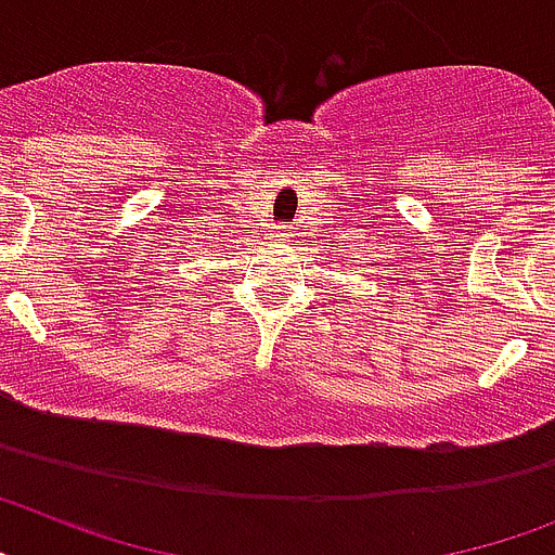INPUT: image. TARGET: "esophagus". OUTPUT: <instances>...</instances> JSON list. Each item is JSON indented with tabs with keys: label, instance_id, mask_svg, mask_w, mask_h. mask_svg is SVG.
I'll use <instances>...</instances> for the list:
<instances>
[{
	"label": "esophagus",
	"instance_id": "34e87169",
	"mask_svg": "<svg viewBox=\"0 0 555 555\" xmlns=\"http://www.w3.org/2000/svg\"><path fill=\"white\" fill-rule=\"evenodd\" d=\"M281 237H292V229H283V232H281Z\"/></svg>",
	"mask_w": 555,
	"mask_h": 555
}]
</instances>
